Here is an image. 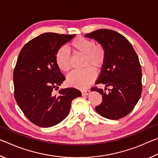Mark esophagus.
Returning a JSON list of instances; mask_svg holds the SVG:
<instances>
[{"label": "esophagus", "mask_w": 158, "mask_h": 158, "mask_svg": "<svg viewBox=\"0 0 158 158\" xmlns=\"http://www.w3.org/2000/svg\"><path fill=\"white\" fill-rule=\"evenodd\" d=\"M90 90L89 89H87V90H81V94L82 95H88L90 93Z\"/></svg>", "instance_id": "1"}]
</instances>
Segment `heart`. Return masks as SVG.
<instances>
[{
    "label": "heart",
    "mask_w": 158,
    "mask_h": 158,
    "mask_svg": "<svg viewBox=\"0 0 158 158\" xmlns=\"http://www.w3.org/2000/svg\"><path fill=\"white\" fill-rule=\"evenodd\" d=\"M69 47L74 54L84 56V66L87 67L81 70L74 71L68 77V84L72 86L84 89L94 81L96 73L91 68H101L106 59L105 49L100 44H95L91 40L78 37L69 44ZM56 62L61 71L68 73L72 68L71 56L68 51L60 48L56 53Z\"/></svg>",
    "instance_id": "1"
}]
</instances>
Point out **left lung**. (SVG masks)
<instances>
[{"label":"left lung","mask_w":158,"mask_h":158,"mask_svg":"<svg viewBox=\"0 0 158 158\" xmlns=\"http://www.w3.org/2000/svg\"><path fill=\"white\" fill-rule=\"evenodd\" d=\"M85 37L94 39L106 51V59L95 83L105 84V90L91 89L102 95L95 110L106 118H121L132 111L142 92V73L137 53L130 42L114 31L100 29ZM108 86L112 89L107 93Z\"/></svg>","instance_id":"8db88e82"}]
</instances>
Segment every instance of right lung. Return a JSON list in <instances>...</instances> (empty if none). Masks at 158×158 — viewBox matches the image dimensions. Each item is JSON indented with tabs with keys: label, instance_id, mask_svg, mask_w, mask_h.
Segmentation results:
<instances>
[{
	"label": "right lung",
	"instance_id": "add662e5",
	"mask_svg": "<svg viewBox=\"0 0 158 158\" xmlns=\"http://www.w3.org/2000/svg\"><path fill=\"white\" fill-rule=\"evenodd\" d=\"M75 35L45 33L26 43L13 74L15 98L26 118L37 126L57 125L69 114L72 101L81 95L74 88L60 89L65 79L56 62V53Z\"/></svg>",
	"mask_w": 158,
	"mask_h": 158
}]
</instances>
